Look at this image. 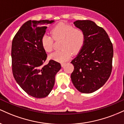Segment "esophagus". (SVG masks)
<instances>
[{
    "label": "esophagus",
    "mask_w": 124,
    "mask_h": 124,
    "mask_svg": "<svg viewBox=\"0 0 124 124\" xmlns=\"http://www.w3.org/2000/svg\"><path fill=\"white\" fill-rule=\"evenodd\" d=\"M65 65H66V63H64V62L63 63H61V66L62 67H63Z\"/></svg>",
    "instance_id": "1"
}]
</instances>
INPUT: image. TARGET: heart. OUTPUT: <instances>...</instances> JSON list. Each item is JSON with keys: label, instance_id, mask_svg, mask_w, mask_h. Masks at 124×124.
<instances>
[{"label": "heart", "instance_id": "heart-1", "mask_svg": "<svg viewBox=\"0 0 124 124\" xmlns=\"http://www.w3.org/2000/svg\"><path fill=\"white\" fill-rule=\"evenodd\" d=\"M50 35L44 34L41 38L42 48L46 52H51L54 47V40L61 39V51L51 54V59L63 62L70 58L72 53L76 55L83 47L86 39L85 31L73 25L60 23L51 30Z\"/></svg>", "mask_w": 124, "mask_h": 124}]
</instances>
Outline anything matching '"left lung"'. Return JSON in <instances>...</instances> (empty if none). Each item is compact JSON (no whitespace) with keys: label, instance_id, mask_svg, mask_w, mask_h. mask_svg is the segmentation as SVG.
Segmentation results:
<instances>
[{"label":"left lung","instance_id":"1","mask_svg":"<svg viewBox=\"0 0 124 124\" xmlns=\"http://www.w3.org/2000/svg\"><path fill=\"white\" fill-rule=\"evenodd\" d=\"M73 23L85 31L86 39L83 47L71 62L74 70L70 78L81 93H93L106 83L111 73L112 44L106 31L93 21L77 20Z\"/></svg>","mask_w":124,"mask_h":124}]
</instances>
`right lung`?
<instances>
[{"instance_id":"right-lung-1","label":"right lung","mask_w":124,"mask_h":124,"mask_svg":"<svg viewBox=\"0 0 124 124\" xmlns=\"http://www.w3.org/2000/svg\"><path fill=\"white\" fill-rule=\"evenodd\" d=\"M54 21H27L13 39V75L21 89L35 98L45 97L50 93L55 75L61 68V64L54 60L44 65L47 54L42 48L41 38L46 31V24Z\"/></svg>"}]
</instances>
